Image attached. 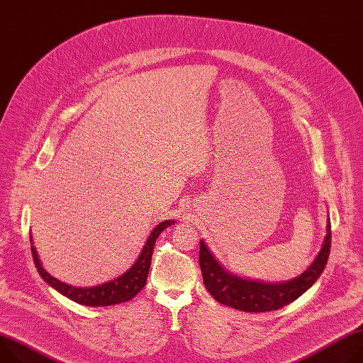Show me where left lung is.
<instances>
[{"label":"left lung","instance_id":"left-lung-1","mask_svg":"<svg viewBox=\"0 0 363 363\" xmlns=\"http://www.w3.org/2000/svg\"><path fill=\"white\" fill-rule=\"evenodd\" d=\"M332 246V225L327 220V235L321 250L310 268L298 278L282 284H265L242 279L227 272L208 250L204 240L200 242V267L207 291L216 301L247 313H265L279 310L303 295L323 274Z\"/></svg>","mask_w":363,"mask_h":363}]
</instances>
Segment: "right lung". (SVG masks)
I'll list each match as a JSON object with an SVG mask.
<instances>
[{"mask_svg": "<svg viewBox=\"0 0 363 363\" xmlns=\"http://www.w3.org/2000/svg\"><path fill=\"white\" fill-rule=\"evenodd\" d=\"M175 224L174 220H167L157 224L143 246V250L138 260L135 262V265L131 267L127 272H124L121 277H118L114 281L101 284L98 286L92 288H77L71 286L65 282H60L59 279L53 278L50 274H48L39 259V255L36 252V247L31 246V253H33V260H35V265L38 268V272L40 277L56 291H59L62 295L68 296L69 300L82 304V306H89V307H106V306H114L120 303H125L128 300L133 298L139 294V291L146 285L149 268H150V262H152V253L153 247L156 243V239L159 235L163 232L164 228ZM31 238V235H30ZM33 245V240H30Z\"/></svg>", "mask_w": 363, "mask_h": 363, "instance_id": "right-lung-1", "label": "right lung"}]
</instances>
